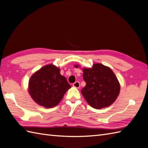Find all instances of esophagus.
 Wrapping results in <instances>:
<instances>
[{"instance_id": "esophagus-1", "label": "esophagus", "mask_w": 148, "mask_h": 148, "mask_svg": "<svg viewBox=\"0 0 148 148\" xmlns=\"http://www.w3.org/2000/svg\"><path fill=\"white\" fill-rule=\"evenodd\" d=\"M73 86H74V87H75V88H80V82H75L74 84H73Z\"/></svg>"}]
</instances>
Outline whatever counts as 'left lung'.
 <instances>
[{"label":"left lung","instance_id":"left-lung-1","mask_svg":"<svg viewBox=\"0 0 148 148\" xmlns=\"http://www.w3.org/2000/svg\"><path fill=\"white\" fill-rule=\"evenodd\" d=\"M75 67L78 68V64ZM86 85L81 90L90 106L101 109L112 105L120 93V84L113 71L100 63L93 64L92 68L82 69Z\"/></svg>","mask_w":148,"mask_h":148}]
</instances>
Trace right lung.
Returning a JSON list of instances; mask_svg holds the SVG:
<instances>
[{
  "label": "right lung",
  "mask_w": 148,
  "mask_h": 148,
  "mask_svg": "<svg viewBox=\"0 0 148 148\" xmlns=\"http://www.w3.org/2000/svg\"><path fill=\"white\" fill-rule=\"evenodd\" d=\"M71 85L53 64L42 66L29 80L28 92L38 105L52 108L58 104Z\"/></svg>",
  "instance_id": "right-lung-1"
}]
</instances>
